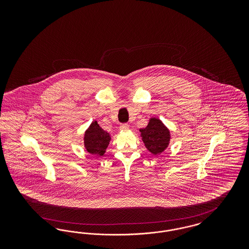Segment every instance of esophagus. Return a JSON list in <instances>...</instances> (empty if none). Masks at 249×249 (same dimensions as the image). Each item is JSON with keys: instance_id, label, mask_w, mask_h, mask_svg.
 Wrapping results in <instances>:
<instances>
[{"instance_id": "obj_1", "label": "esophagus", "mask_w": 249, "mask_h": 249, "mask_svg": "<svg viewBox=\"0 0 249 249\" xmlns=\"http://www.w3.org/2000/svg\"><path fill=\"white\" fill-rule=\"evenodd\" d=\"M119 129L122 130H129V125L127 123H123L119 126Z\"/></svg>"}]
</instances>
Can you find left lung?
<instances>
[{
    "instance_id": "left-lung-1",
    "label": "left lung",
    "mask_w": 249,
    "mask_h": 249,
    "mask_svg": "<svg viewBox=\"0 0 249 249\" xmlns=\"http://www.w3.org/2000/svg\"><path fill=\"white\" fill-rule=\"evenodd\" d=\"M140 131L142 142L152 154H160L167 148L170 141V131L160 119H150L146 128Z\"/></svg>"
}]
</instances>
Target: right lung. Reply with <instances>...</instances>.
I'll return each mask as SVG.
<instances>
[{"instance_id":"obj_1","label":"right lung","mask_w":249,"mask_h":249,"mask_svg":"<svg viewBox=\"0 0 249 249\" xmlns=\"http://www.w3.org/2000/svg\"><path fill=\"white\" fill-rule=\"evenodd\" d=\"M110 139L111 137L109 133L103 130L97 121H94L85 132L84 143L88 152L90 154L104 155Z\"/></svg>"}]
</instances>
